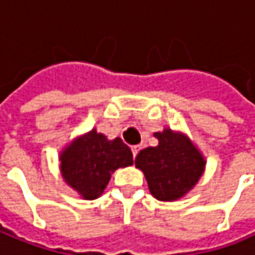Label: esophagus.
I'll list each match as a JSON object with an SVG mask.
<instances>
[{
	"label": "esophagus",
	"mask_w": 255,
	"mask_h": 255,
	"mask_svg": "<svg viewBox=\"0 0 255 255\" xmlns=\"http://www.w3.org/2000/svg\"><path fill=\"white\" fill-rule=\"evenodd\" d=\"M139 151H140V145H135V146H132V154H133V158L136 156Z\"/></svg>",
	"instance_id": "34e87169"
}]
</instances>
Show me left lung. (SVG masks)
<instances>
[{"label":"left lung","instance_id":"left-lung-1","mask_svg":"<svg viewBox=\"0 0 255 255\" xmlns=\"http://www.w3.org/2000/svg\"><path fill=\"white\" fill-rule=\"evenodd\" d=\"M154 136L158 145L142 149L135 165L145 174L155 199L161 202L181 199L200 180L206 161L184 133L167 128L155 132Z\"/></svg>","mask_w":255,"mask_h":255}]
</instances>
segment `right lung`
<instances>
[{"instance_id": "add662e5", "label": "right lung", "mask_w": 255, "mask_h": 255, "mask_svg": "<svg viewBox=\"0 0 255 255\" xmlns=\"http://www.w3.org/2000/svg\"><path fill=\"white\" fill-rule=\"evenodd\" d=\"M61 173L69 187L82 199L103 194L112 174L133 164L130 148L120 137L109 140L96 129L74 139L59 155Z\"/></svg>"}]
</instances>
